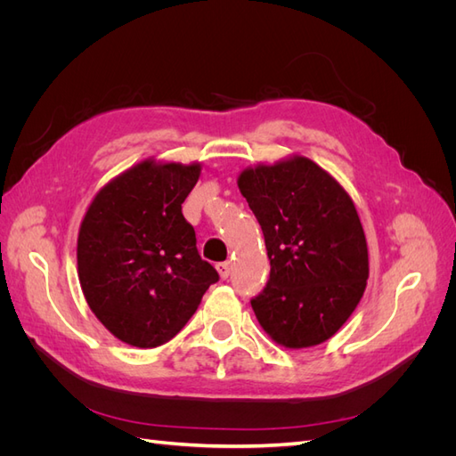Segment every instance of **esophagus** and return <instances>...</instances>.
Segmentation results:
<instances>
[{
  "instance_id": "1",
  "label": "esophagus",
  "mask_w": 456,
  "mask_h": 456,
  "mask_svg": "<svg viewBox=\"0 0 456 456\" xmlns=\"http://www.w3.org/2000/svg\"><path fill=\"white\" fill-rule=\"evenodd\" d=\"M230 270H232V266H230V262H218L216 265V272H218V275L223 280H226L228 275H230Z\"/></svg>"
}]
</instances>
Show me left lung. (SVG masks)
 Instances as JSON below:
<instances>
[{"mask_svg":"<svg viewBox=\"0 0 456 456\" xmlns=\"http://www.w3.org/2000/svg\"><path fill=\"white\" fill-rule=\"evenodd\" d=\"M238 186L270 258V280L251 300L260 327L291 350L329 340L360 305L369 278L350 194L305 156L247 167Z\"/></svg>","mask_w":456,"mask_h":456,"instance_id":"8db88e82","label":"left lung"}]
</instances>
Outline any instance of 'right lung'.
<instances>
[{"label":"right lung","mask_w":456,"mask_h":456,"mask_svg":"<svg viewBox=\"0 0 456 456\" xmlns=\"http://www.w3.org/2000/svg\"><path fill=\"white\" fill-rule=\"evenodd\" d=\"M200 173L198 161L144 159L96 191L81 220V291L99 322L129 346L171 340L218 281L183 215Z\"/></svg>","instance_id":"add662e5"}]
</instances>
